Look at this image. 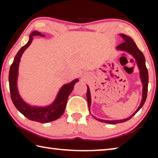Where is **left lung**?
Masks as SVG:
<instances>
[{
    "instance_id": "8db88e82",
    "label": "left lung",
    "mask_w": 158,
    "mask_h": 158,
    "mask_svg": "<svg viewBox=\"0 0 158 158\" xmlns=\"http://www.w3.org/2000/svg\"><path fill=\"white\" fill-rule=\"evenodd\" d=\"M120 35L122 37V38L124 40V42L119 44L118 46H117L116 49L118 50L121 51H125L127 53H130L132 56L135 58L136 61H137L138 68L139 69V73H140V77L141 79V82L143 84V93H142V100H141V102L139 106L138 109L136 110V111L132 115H131L130 117L127 118L123 120H117V121H106V120H102V119H98L94 117L96 120L98 121L106 123L109 124H117V123H123L130 120L131 118L137 113L139 111V109L142 107L143 105L145 103L146 98H147V92H148V69H147L146 67V60L145 57L143 54V53L139 49V48L137 47L135 42H134L133 40L130 37L126 35L125 34H120ZM87 93H86V98L88 102V105H89V109L90 111V104H91V98H90V93L89 87L87 85Z\"/></svg>"
}]
</instances>
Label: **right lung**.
Returning <instances> with one entry per match:
<instances>
[{
  "label": "right lung",
  "mask_w": 158,
  "mask_h": 158,
  "mask_svg": "<svg viewBox=\"0 0 158 158\" xmlns=\"http://www.w3.org/2000/svg\"><path fill=\"white\" fill-rule=\"evenodd\" d=\"M36 35L44 37V35L40 33L38 31L32 32L30 35V38H29L28 43L21 47L17 52V55L15 56L14 61L10 69L9 85L11 99L17 110L31 121L45 123H49L59 118L63 114L68 96L73 91L74 85L77 82L79 81V79H74L69 84L64 85L58 92L55 101L51 105L47 106L45 107L30 106L21 99L18 93L17 85L19 64L20 58L23 53L31 44L33 37Z\"/></svg>",
  "instance_id": "1"
}]
</instances>
